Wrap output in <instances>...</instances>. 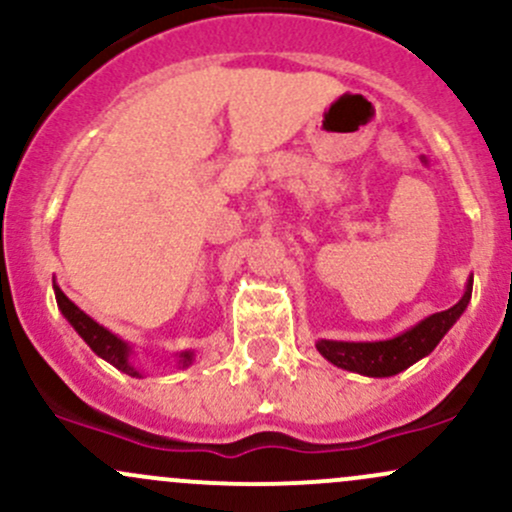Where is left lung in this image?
<instances>
[{
  "instance_id": "obj_1",
  "label": "left lung",
  "mask_w": 512,
  "mask_h": 512,
  "mask_svg": "<svg viewBox=\"0 0 512 512\" xmlns=\"http://www.w3.org/2000/svg\"><path fill=\"white\" fill-rule=\"evenodd\" d=\"M471 286L474 282L469 279L462 301L454 303L452 308L440 313H432L423 323H418L408 333L398 335L393 340L384 342H335V340H320L318 352L335 367L350 369V372L364 376H393L411 364L430 355L437 347V342L445 338V333L457 323L462 316L466 303L471 299Z\"/></svg>"
}]
</instances>
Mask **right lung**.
<instances>
[{"mask_svg": "<svg viewBox=\"0 0 512 512\" xmlns=\"http://www.w3.org/2000/svg\"><path fill=\"white\" fill-rule=\"evenodd\" d=\"M55 299H58L60 311H63V316L70 320L72 328H75L77 333L82 335V340L87 342V345L92 347V350L97 352L101 359H106L109 364H114V367L121 369V372L138 376L136 369H133L131 362H128V345H126V342L116 338V335L109 333L106 328H101L97 320H92L87 316V313L80 311V308H77L75 303L67 299V296L58 289V286H55ZM179 362H182V367L192 364V352H184Z\"/></svg>", "mask_w": 512, "mask_h": 512, "instance_id": "obj_1", "label": "right lung"}]
</instances>
